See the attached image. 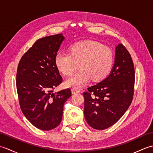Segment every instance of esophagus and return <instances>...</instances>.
<instances>
[{"label":"esophagus","instance_id":"1","mask_svg":"<svg viewBox=\"0 0 153 153\" xmlns=\"http://www.w3.org/2000/svg\"><path fill=\"white\" fill-rule=\"evenodd\" d=\"M79 93V90L77 89H71V93L72 94H75V93Z\"/></svg>","mask_w":153,"mask_h":153}]
</instances>
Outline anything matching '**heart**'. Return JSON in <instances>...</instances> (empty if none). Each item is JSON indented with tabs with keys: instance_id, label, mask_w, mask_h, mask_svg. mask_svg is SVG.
Segmentation results:
<instances>
[{
	"instance_id": "b5f03b06",
	"label": "heart",
	"mask_w": 153,
	"mask_h": 153,
	"mask_svg": "<svg viewBox=\"0 0 153 153\" xmlns=\"http://www.w3.org/2000/svg\"><path fill=\"white\" fill-rule=\"evenodd\" d=\"M114 62L111 48L98 42L83 41L71 45L68 54L57 53L54 64L57 70L68 76L76 69H80L65 82L68 87L79 89L91 78L93 82H100L108 76Z\"/></svg>"
}]
</instances>
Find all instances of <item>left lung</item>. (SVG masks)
Returning <instances> with one entry per match:
<instances>
[{
    "mask_svg": "<svg viewBox=\"0 0 153 153\" xmlns=\"http://www.w3.org/2000/svg\"><path fill=\"white\" fill-rule=\"evenodd\" d=\"M134 83L135 70L131 55L119 44L109 76L83 93L84 115L88 124L102 130L118 122L131 105Z\"/></svg>",
    "mask_w": 153,
    "mask_h": 153,
    "instance_id": "obj_1",
    "label": "left lung"
}]
</instances>
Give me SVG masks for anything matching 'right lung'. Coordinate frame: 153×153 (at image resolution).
<instances>
[{
    "label": "right lung",
    "instance_id": "1",
    "mask_svg": "<svg viewBox=\"0 0 153 153\" xmlns=\"http://www.w3.org/2000/svg\"><path fill=\"white\" fill-rule=\"evenodd\" d=\"M65 37L62 34L39 39L19 61L16 87L22 111L37 128L51 130L60 124L70 89L53 93L62 82L54 58Z\"/></svg>",
    "mask_w": 153,
    "mask_h": 153
}]
</instances>
